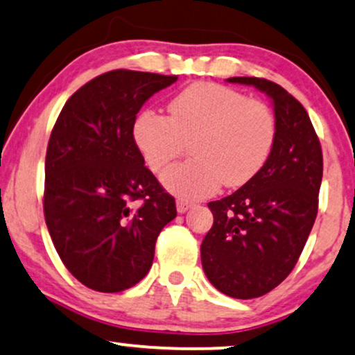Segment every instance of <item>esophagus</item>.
Wrapping results in <instances>:
<instances>
[{
    "instance_id": "1",
    "label": "esophagus",
    "mask_w": 355,
    "mask_h": 355,
    "mask_svg": "<svg viewBox=\"0 0 355 355\" xmlns=\"http://www.w3.org/2000/svg\"><path fill=\"white\" fill-rule=\"evenodd\" d=\"M191 207H193V203L189 202V200H177V211L178 213L189 211Z\"/></svg>"
}]
</instances>
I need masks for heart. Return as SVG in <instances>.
I'll return each mask as SVG.
<instances>
[{
    "label": "heart",
    "instance_id": "heart-1",
    "mask_svg": "<svg viewBox=\"0 0 355 355\" xmlns=\"http://www.w3.org/2000/svg\"><path fill=\"white\" fill-rule=\"evenodd\" d=\"M168 119L152 110L135 119L134 140L152 172L166 168L191 142L193 159L162 175L170 193L202 198L254 177L270 157L275 115L263 102L215 83H196L168 102Z\"/></svg>",
    "mask_w": 355,
    "mask_h": 355
}]
</instances>
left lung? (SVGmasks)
Returning <instances> with one entry per match:
<instances>
[{"label":"left lung","mask_w":355,"mask_h":355,"mask_svg":"<svg viewBox=\"0 0 355 355\" xmlns=\"http://www.w3.org/2000/svg\"><path fill=\"white\" fill-rule=\"evenodd\" d=\"M272 102L276 135L263 168L234 193L208 203L213 226L202 243L208 281L236 300L270 293L288 277L318 215L322 150L309 115L268 79L230 78Z\"/></svg>","instance_id":"1"}]
</instances>
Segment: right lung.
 <instances>
[{"label":"right lung","mask_w":355,"mask_h":355,"mask_svg":"<svg viewBox=\"0 0 355 355\" xmlns=\"http://www.w3.org/2000/svg\"><path fill=\"white\" fill-rule=\"evenodd\" d=\"M177 76L117 69L67 99L46 152L44 218L64 266L84 286L121 293L150 270L177 216L134 140L137 112Z\"/></svg>","instance_id":"add662e5"}]
</instances>
